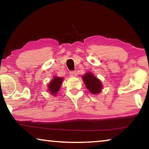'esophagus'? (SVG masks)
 Instances as JSON below:
<instances>
[{"instance_id":"34e87169","label":"esophagus","mask_w":149,"mask_h":149,"mask_svg":"<svg viewBox=\"0 0 149 149\" xmlns=\"http://www.w3.org/2000/svg\"><path fill=\"white\" fill-rule=\"evenodd\" d=\"M70 76L74 77L77 76V73L75 72V71H71V72H70Z\"/></svg>"}]
</instances>
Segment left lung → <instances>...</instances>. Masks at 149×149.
<instances>
[{"mask_svg":"<svg viewBox=\"0 0 149 149\" xmlns=\"http://www.w3.org/2000/svg\"><path fill=\"white\" fill-rule=\"evenodd\" d=\"M83 82H84L87 89L92 94H98L103 89V85L101 81L93 75L91 72H87L82 76Z\"/></svg>","mask_w":149,"mask_h":149,"instance_id":"left-lung-1","label":"left lung"}]
</instances>
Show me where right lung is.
I'll return each instance as SVG.
<instances>
[{
  "label": "right lung",
  "mask_w": 149,
  "mask_h": 149,
  "mask_svg": "<svg viewBox=\"0 0 149 149\" xmlns=\"http://www.w3.org/2000/svg\"><path fill=\"white\" fill-rule=\"evenodd\" d=\"M63 81H64V79L62 77H59L58 76L54 77V78L50 81L47 86V90L49 91L51 94L54 95V96H56L58 94L60 87L62 86Z\"/></svg>",
  "instance_id": "1"
}]
</instances>
